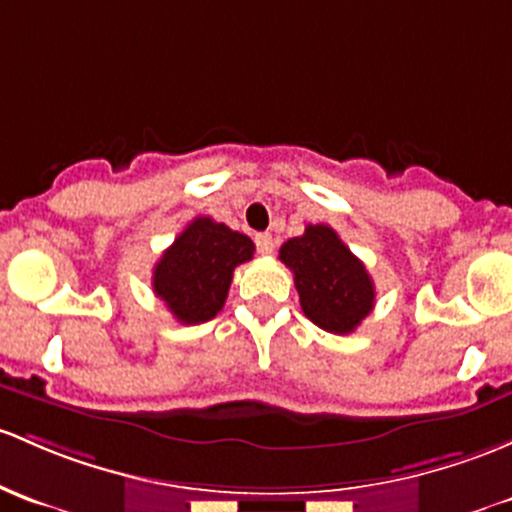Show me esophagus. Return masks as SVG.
Masks as SVG:
<instances>
[{
  "instance_id": "esophagus-1",
  "label": "esophagus",
  "mask_w": 512,
  "mask_h": 512,
  "mask_svg": "<svg viewBox=\"0 0 512 512\" xmlns=\"http://www.w3.org/2000/svg\"><path fill=\"white\" fill-rule=\"evenodd\" d=\"M255 245H257V252H260V255H272L274 240H272L270 233L255 235Z\"/></svg>"
}]
</instances>
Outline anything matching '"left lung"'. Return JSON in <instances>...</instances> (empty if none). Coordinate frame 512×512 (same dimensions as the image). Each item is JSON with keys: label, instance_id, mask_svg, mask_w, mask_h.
<instances>
[{"label": "left lung", "instance_id": "obj_1", "mask_svg": "<svg viewBox=\"0 0 512 512\" xmlns=\"http://www.w3.org/2000/svg\"><path fill=\"white\" fill-rule=\"evenodd\" d=\"M279 260L294 272L306 319L324 331L353 333L373 311V279L328 225H306L304 235L279 247Z\"/></svg>", "mask_w": 512, "mask_h": 512}]
</instances>
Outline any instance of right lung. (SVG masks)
Returning a JSON list of instances; mask_svg holds the SVG:
<instances>
[{"label": "right lung", "mask_w": 512, "mask_h": 512, "mask_svg": "<svg viewBox=\"0 0 512 512\" xmlns=\"http://www.w3.org/2000/svg\"><path fill=\"white\" fill-rule=\"evenodd\" d=\"M255 242L213 218H193L154 267V294L181 324H203L223 309L235 267Z\"/></svg>", "instance_id": "add662e5"}]
</instances>
